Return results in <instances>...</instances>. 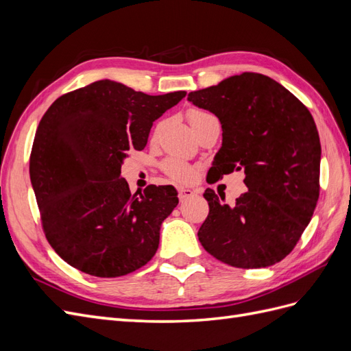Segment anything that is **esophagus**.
I'll return each instance as SVG.
<instances>
[{"instance_id": "1", "label": "esophagus", "mask_w": 351, "mask_h": 351, "mask_svg": "<svg viewBox=\"0 0 351 351\" xmlns=\"http://www.w3.org/2000/svg\"><path fill=\"white\" fill-rule=\"evenodd\" d=\"M195 190L193 189H189V187H180L178 189V199L184 202L187 199H190L192 196H195Z\"/></svg>"}]
</instances>
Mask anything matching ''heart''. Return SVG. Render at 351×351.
<instances>
[{
    "mask_svg": "<svg viewBox=\"0 0 351 351\" xmlns=\"http://www.w3.org/2000/svg\"><path fill=\"white\" fill-rule=\"evenodd\" d=\"M204 115H208V112L193 110L189 112V120L199 119V117H204ZM164 169L169 177L177 180V182H183V183L192 182L196 176V169L193 167L184 164L183 161H178V159H169V161L165 162Z\"/></svg>",
    "mask_w": 351,
    "mask_h": 351,
    "instance_id": "obj_1",
    "label": "heart"
}]
</instances>
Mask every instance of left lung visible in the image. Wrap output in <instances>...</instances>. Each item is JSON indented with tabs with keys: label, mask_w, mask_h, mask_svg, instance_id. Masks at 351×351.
I'll return each mask as SVG.
<instances>
[{
	"label": "left lung",
	"mask_w": 351,
	"mask_h": 351,
	"mask_svg": "<svg viewBox=\"0 0 351 351\" xmlns=\"http://www.w3.org/2000/svg\"><path fill=\"white\" fill-rule=\"evenodd\" d=\"M187 99L215 114L222 127L212 182L241 169L249 189L234 205L205 190L209 214L197 232L202 246L243 269L282 261L319 197L321 142L312 114L278 82L247 71L190 92Z\"/></svg>",
	"instance_id": "obj_1"
}]
</instances>
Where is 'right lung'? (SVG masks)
<instances>
[{
	"label": "right lung",
	"mask_w": 351,
	"mask_h": 351,
	"mask_svg": "<svg viewBox=\"0 0 351 351\" xmlns=\"http://www.w3.org/2000/svg\"><path fill=\"white\" fill-rule=\"evenodd\" d=\"M184 97V90L152 97L104 79L62 95L42 117L30 182L47 240L73 268L115 278L154 258L177 190L151 184L132 195L121 165Z\"/></svg>",
	"instance_id": "obj_1"
}]
</instances>
